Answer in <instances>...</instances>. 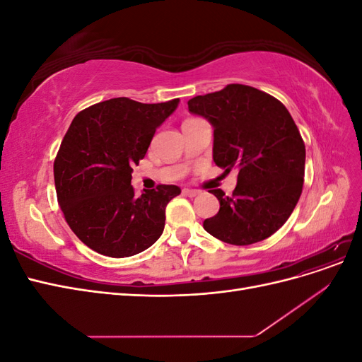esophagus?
<instances>
[{"mask_svg": "<svg viewBox=\"0 0 362 362\" xmlns=\"http://www.w3.org/2000/svg\"><path fill=\"white\" fill-rule=\"evenodd\" d=\"M182 193H184L185 196H189V198H194V196L199 194L198 190H193V189H184Z\"/></svg>", "mask_w": 362, "mask_h": 362, "instance_id": "1", "label": "esophagus"}]
</instances>
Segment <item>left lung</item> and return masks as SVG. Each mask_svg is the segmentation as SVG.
<instances>
[{"label": "left lung", "mask_w": 362, "mask_h": 362, "mask_svg": "<svg viewBox=\"0 0 362 362\" xmlns=\"http://www.w3.org/2000/svg\"><path fill=\"white\" fill-rule=\"evenodd\" d=\"M187 104L214 128V163L238 172L233 196L211 190L221 210L205 218V231L237 246L275 234L298 204L305 175V144L286 105L245 84H228Z\"/></svg>", "instance_id": "obj_1"}]
</instances>
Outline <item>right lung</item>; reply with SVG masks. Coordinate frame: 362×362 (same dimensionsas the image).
Masks as SVG:
<instances>
[{
	"label": "right lung",
	"instance_id": "add662e5",
	"mask_svg": "<svg viewBox=\"0 0 362 362\" xmlns=\"http://www.w3.org/2000/svg\"><path fill=\"white\" fill-rule=\"evenodd\" d=\"M178 103L113 98L84 108L64 134L54 160L59 205L74 234L98 254L136 255L163 234L166 205L181 189L160 184L134 196L131 173Z\"/></svg>",
	"mask_w": 362,
	"mask_h": 362
}]
</instances>
